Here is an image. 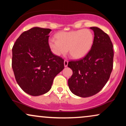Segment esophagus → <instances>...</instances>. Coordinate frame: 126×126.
Returning a JSON list of instances; mask_svg holds the SVG:
<instances>
[{
	"label": "esophagus",
	"instance_id": "1",
	"mask_svg": "<svg viewBox=\"0 0 126 126\" xmlns=\"http://www.w3.org/2000/svg\"><path fill=\"white\" fill-rule=\"evenodd\" d=\"M67 65H68V61H67V60H65L64 61V67H67Z\"/></svg>",
	"mask_w": 126,
	"mask_h": 126
}]
</instances>
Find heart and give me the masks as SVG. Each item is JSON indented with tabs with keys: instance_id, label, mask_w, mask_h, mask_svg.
<instances>
[{
	"instance_id": "1",
	"label": "heart",
	"mask_w": 126,
	"mask_h": 126,
	"mask_svg": "<svg viewBox=\"0 0 126 126\" xmlns=\"http://www.w3.org/2000/svg\"><path fill=\"white\" fill-rule=\"evenodd\" d=\"M57 40H48V46L55 56H60L69 53L72 58H83L89 53L94 43V35L90 30H79L61 31L56 35Z\"/></svg>"
}]
</instances>
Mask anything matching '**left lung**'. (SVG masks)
Masks as SVG:
<instances>
[{"instance_id":"8db88e82","label":"left lung","mask_w":126,"mask_h":126,"mask_svg":"<svg viewBox=\"0 0 126 126\" xmlns=\"http://www.w3.org/2000/svg\"><path fill=\"white\" fill-rule=\"evenodd\" d=\"M94 32V43L85 57L70 61L67 66L73 71L68 80L73 94L83 98L99 92L109 79L113 67V46L108 34L98 27H91Z\"/></svg>"}]
</instances>
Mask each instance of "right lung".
I'll use <instances>...</instances> for the list:
<instances>
[{"mask_svg":"<svg viewBox=\"0 0 126 126\" xmlns=\"http://www.w3.org/2000/svg\"><path fill=\"white\" fill-rule=\"evenodd\" d=\"M48 28L34 27L24 32L12 48V67L15 79L32 96L48 92L55 76L64 69V60L55 56L48 46Z\"/></svg>","mask_w":126,"mask_h":126,"instance_id":"add662e5","label":"right lung"}]
</instances>
